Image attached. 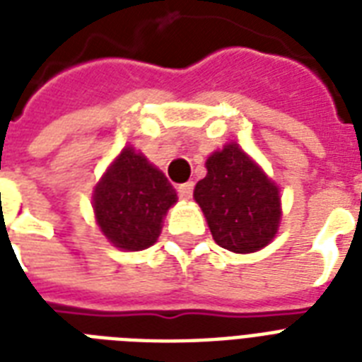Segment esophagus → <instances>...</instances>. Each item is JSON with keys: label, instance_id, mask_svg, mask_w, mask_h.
I'll list each match as a JSON object with an SVG mask.
<instances>
[{"label": "esophagus", "instance_id": "obj_1", "mask_svg": "<svg viewBox=\"0 0 362 362\" xmlns=\"http://www.w3.org/2000/svg\"><path fill=\"white\" fill-rule=\"evenodd\" d=\"M178 193H180L182 199H192L193 182H186V184H180V186H178Z\"/></svg>", "mask_w": 362, "mask_h": 362}]
</instances>
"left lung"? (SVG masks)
<instances>
[{
	"instance_id": "obj_1",
	"label": "left lung",
	"mask_w": 362,
	"mask_h": 362,
	"mask_svg": "<svg viewBox=\"0 0 362 362\" xmlns=\"http://www.w3.org/2000/svg\"><path fill=\"white\" fill-rule=\"evenodd\" d=\"M206 170L193 197L216 244L235 253H252L267 246L280 226L278 186L237 142L212 153Z\"/></svg>"
}]
</instances>
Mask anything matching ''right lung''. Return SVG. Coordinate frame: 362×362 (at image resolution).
Segmentation results:
<instances>
[{
	"label": "right lung",
	"mask_w": 362,
	"mask_h": 362,
	"mask_svg": "<svg viewBox=\"0 0 362 362\" xmlns=\"http://www.w3.org/2000/svg\"><path fill=\"white\" fill-rule=\"evenodd\" d=\"M176 189L158 167L125 146L93 192V212L105 237L125 252L146 250L158 240Z\"/></svg>",
	"instance_id": "add662e5"
}]
</instances>
